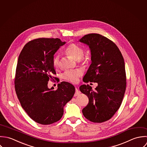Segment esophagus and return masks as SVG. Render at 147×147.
I'll return each instance as SVG.
<instances>
[{"instance_id": "esophagus-1", "label": "esophagus", "mask_w": 147, "mask_h": 147, "mask_svg": "<svg viewBox=\"0 0 147 147\" xmlns=\"http://www.w3.org/2000/svg\"><path fill=\"white\" fill-rule=\"evenodd\" d=\"M80 94V92L78 88H76V92H75V94H74V96H76Z\"/></svg>"}]
</instances>
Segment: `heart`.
<instances>
[{
  "label": "heart",
  "mask_w": 147,
  "mask_h": 147,
  "mask_svg": "<svg viewBox=\"0 0 147 147\" xmlns=\"http://www.w3.org/2000/svg\"><path fill=\"white\" fill-rule=\"evenodd\" d=\"M65 53L71 57L76 61H80L81 59H83L84 55V51L83 48L80 45L76 44H70L69 45L65 50ZM85 62H86L85 59ZM53 65L55 68L57 69L59 66V57L56 56L53 59ZM82 72L80 70H68L65 71L62 74V78L69 82H76L78 81V77L81 76Z\"/></svg>",
  "instance_id": "heart-1"
}]
</instances>
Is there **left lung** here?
I'll return each instance as SVG.
<instances>
[{"mask_svg": "<svg viewBox=\"0 0 147 147\" xmlns=\"http://www.w3.org/2000/svg\"><path fill=\"white\" fill-rule=\"evenodd\" d=\"M79 41L88 45L91 52V63L83 81L98 84L94 91L88 85L80 87L89 100L82 113L91 121L102 123L113 117L121 104L126 88L124 59L116 44L99 34L85 35Z\"/></svg>", "mask_w": 147, "mask_h": 147, "instance_id": "1", "label": "left lung"}]
</instances>
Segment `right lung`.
<instances>
[{
	"label": "right lung",
	"mask_w": 147,
	"mask_h": 147,
	"mask_svg": "<svg viewBox=\"0 0 147 147\" xmlns=\"http://www.w3.org/2000/svg\"><path fill=\"white\" fill-rule=\"evenodd\" d=\"M66 42L59 38H40L25 45L18 58L15 79V91L21 106L32 119L48 125L62 117L63 108L75 93L71 84L62 82L57 89L48 88L54 55Z\"/></svg>",
	"instance_id": "obj_1"
}]
</instances>
